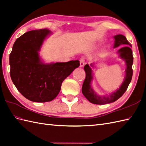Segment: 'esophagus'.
<instances>
[{"label": "esophagus", "instance_id": "34e87169", "mask_svg": "<svg viewBox=\"0 0 146 146\" xmlns=\"http://www.w3.org/2000/svg\"><path fill=\"white\" fill-rule=\"evenodd\" d=\"M85 64V59L84 58L80 59V67H83Z\"/></svg>", "mask_w": 146, "mask_h": 146}]
</instances>
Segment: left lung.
<instances>
[{
    "mask_svg": "<svg viewBox=\"0 0 146 146\" xmlns=\"http://www.w3.org/2000/svg\"><path fill=\"white\" fill-rule=\"evenodd\" d=\"M115 44L114 48L118 47L120 45H126L124 47L120 48L118 53L119 57L126 62V76L122 84L118 90L113 92L106 97L98 95L95 93L92 87V80L93 79L92 77V70L88 64H86L84 66V70L86 76L82 85V92L87 100L91 102L92 104L97 105H105L110 104L116 101L124 94L127 90L128 85L130 84L133 76V69L132 66L133 64V51L127 45L130 46V43L127 40L126 38L122 35H117L114 36ZM92 67L93 65L90 64Z\"/></svg>",
    "mask_w": 146,
    "mask_h": 146,
    "instance_id": "left-lung-1",
    "label": "left lung"
}]
</instances>
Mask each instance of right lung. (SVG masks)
<instances>
[{
  "label": "right lung",
  "mask_w": 146,
  "mask_h": 146,
  "mask_svg": "<svg viewBox=\"0 0 146 146\" xmlns=\"http://www.w3.org/2000/svg\"><path fill=\"white\" fill-rule=\"evenodd\" d=\"M48 29L32 30L17 39L9 56L10 77L17 90L32 102H50L61 90L63 80L80 66L79 61L44 64L39 55Z\"/></svg>",
  "instance_id": "right-lung-1"
}]
</instances>
